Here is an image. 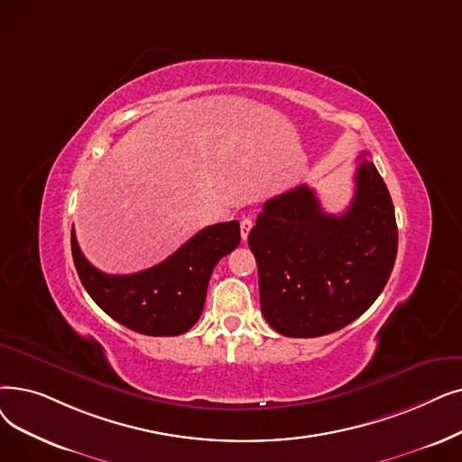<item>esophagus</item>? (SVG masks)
Returning a JSON list of instances; mask_svg holds the SVG:
<instances>
[{
	"mask_svg": "<svg viewBox=\"0 0 462 462\" xmlns=\"http://www.w3.org/2000/svg\"><path fill=\"white\" fill-rule=\"evenodd\" d=\"M251 228H253V218L251 217H244L242 223H239V230H242V239H247Z\"/></svg>",
	"mask_w": 462,
	"mask_h": 462,
	"instance_id": "obj_1",
	"label": "esophagus"
}]
</instances>
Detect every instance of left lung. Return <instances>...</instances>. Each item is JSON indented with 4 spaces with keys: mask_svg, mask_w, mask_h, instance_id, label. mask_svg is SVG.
<instances>
[{
    "mask_svg": "<svg viewBox=\"0 0 462 462\" xmlns=\"http://www.w3.org/2000/svg\"><path fill=\"white\" fill-rule=\"evenodd\" d=\"M358 158L347 211L325 213L315 190L300 185L268 199L249 232L260 310L279 334L344 328L387 285L398 249L393 199L366 154Z\"/></svg>",
    "mask_w": 462,
    "mask_h": 462,
    "instance_id": "obj_1",
    "label": "left lung"
}]
</instances>
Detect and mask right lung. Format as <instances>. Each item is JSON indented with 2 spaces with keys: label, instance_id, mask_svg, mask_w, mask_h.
<instances>
[{
  "label": "right lung",
  "instance_id": "right-lung-1",
  "mask_svg": "<svg viewBox=\"0 0 462 462\" xmlns=\"http://www.w3.org/2000/svg\"><path fill=\"white\" fill-rule=\"evenodd\" d=\"M239 223L199 230L164 263L132 275H109L94 268L71 230L73 263L94 302L116 323L145 336H179L204 311L213 268L239 245Z\"/></svg>",
  "mask_w": 462,
  "mask_h": 462
}]
</instances>
